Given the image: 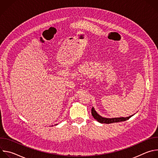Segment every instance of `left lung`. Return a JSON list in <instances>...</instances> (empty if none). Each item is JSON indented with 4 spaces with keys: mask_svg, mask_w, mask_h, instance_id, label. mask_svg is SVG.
Returning a JSON list of instances; mask_svg holds the SVG:
<instances>
[{
    "mask_svg": "<svg viewBox=\"0 0 158 158\" xmlns=\"http://www.w3.org/2000/svg\"><path fill=\"white\" fill-rule=\"evenodd\" d=\"M91 114L93 118L96 119L99 123H105V124H110V123H118V122H121V121H124L127 119H129L131 116L133 115L127 117V118H104L99 116L96 111L94 110V107L91 109Z\"/></svg>",
    "mask_w": 158,
    "mask_h": 158,
    "instance_id": "left-lung-1",
    "label": "left lung"
}]
</instances>
